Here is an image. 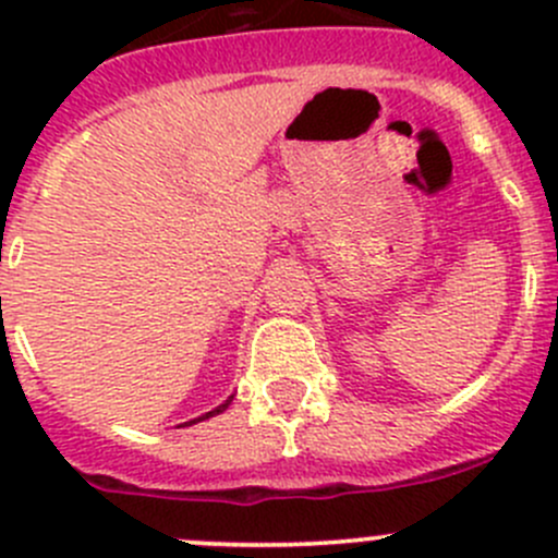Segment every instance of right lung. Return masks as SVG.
<instances>
[{"label": "right lung", "instance_id": "add662e5", "mask_svg": "<svg viewBox=\"0 0 558 558\" xmlns=\"http://www.w3.org/2000/svg\"><path fill=\"white\" fill-rule=\"evenodd\" d=\"M229 404H232V397H229V399H227V402H223V404H218V408H216V410H210V413H205V415H199V418L189 421V424H196V421H205V418H213V415L223 413V410H227V408H229Z\"/></svg>", "mask_w": 558, "mask_h": 558}]
</instances>
